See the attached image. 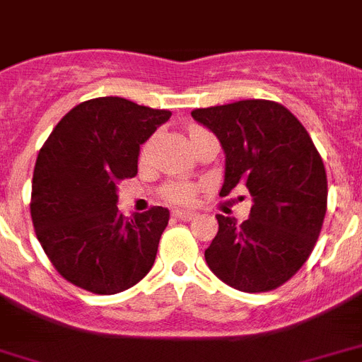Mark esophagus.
Returning <instances> with one entry per match:
<instances>
[{
    "mask_svg": "<svg viewBox=\"0 0 362 362\" xmlns=\"http://www.w3.org/2000/svg\"><path fill=\"white\" fill-rule=\"evenodd\" d=\"M175 216L178 218V220L182 221H192L195 216H197V212L195 210H182V209H176L175 210Z\"/></svg>",
    "mask_w": 362,
    "mask_h": 362,
    "instance_id": "esophagus-1",
    "label": "esophagus"
}]
</instances>
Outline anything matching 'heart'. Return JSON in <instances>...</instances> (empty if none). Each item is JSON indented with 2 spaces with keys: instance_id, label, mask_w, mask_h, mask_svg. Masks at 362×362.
Here are the masks:
<instances>
[{
  "instance_id": "obj_1",
  "label": "heart",
  "mask_w": 362,
  "mask_h": 362,
  "mask_svg": "<svg viewBox=\"0 0 362 362\" xmlns=\"http://www.w3.org/2000/svg\"><path fill=\"white\" fill-rule=\"evenodd\" d=\"M203 129H199V127H193L189 131V139L195 136L197 133H201ZM165 197L173 201V203H189L193 197V187L189 184H182V182H176V184H169V186L165 187Z\"/></svg>"
}]
</instances>
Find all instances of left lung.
<instances>
[{
	"instance_id": "1",
	"label": "left lung",
	"mask_w": 362,
	"mask_h": 362,
	"mask_svg": "<svg viewBox=\"0 0 362 362\" xmlns=\"http://www.w3.org/2000/svg\"><path fill=\"white\" fill-rule=\"evenodd\" d=\"M193 120L218 136L226 153V197L246 186V221L218 214V235L204 250L209 269L238 291L276 289L297 272L320 237L327 175L308 131L281 105L264 99L195 109Z\"/></svg>"
}]
</instances>
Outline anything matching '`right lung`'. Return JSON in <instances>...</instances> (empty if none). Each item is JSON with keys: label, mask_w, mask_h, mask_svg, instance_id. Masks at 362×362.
Segmentation results:
<instances>
[{"label": "right lung", "mask_w": 362, "mask_h": 362, "mask_svg": "<svg viewBox=\"0 0 362 362\" xmlns=\"http://www.w3.org/2000/svg\"><path fill=\"white\" fill-rule=\"evenodd\" d=\"M169 118L124 98H95L71 109L39 150L31 220L48 259L76 287L115 295L152 269L169 210L124 218L116 184L136 175L141 144Z\"/></svg>", "instance_id": "right-lung-1"}]
</instances>
